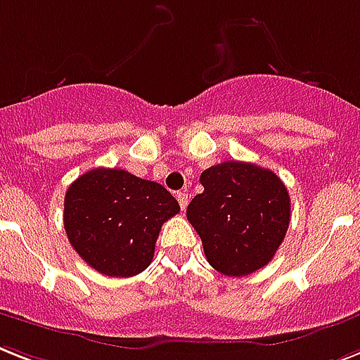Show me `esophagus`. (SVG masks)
I'll list each match as a JSON object with an SVG mask.
<instances>
[{
    "instance_id": "1",
    "label": "esophagus",
    "mask_w": 360,
    "mask_h": 360,
    "mask_svg": "<svg viewBox=\"0 0 360 360\" xmlns=\"http://www.w3.org/2000/svg\"><path fill=\"white\" fill-rule=\"evenodd\" d=\"M176 198H178V204H180V208H182V210L188 208V202H189L188 195L180 191V193H176Z\"/></svg>"
}]
</instances>
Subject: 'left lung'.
Instances as JSON below:
<instances>
[{
  "mask_svg": "<svg viewBox=\"0 0 360 360\" xmlns=\"http://www.w3.org/2000/svg\"><path fill=\"white\" fill-rule=\"evenodd\" d=\"M202 193L189 202L188 221L200 236L210 266L245 277L275 257L290 225V195L269 169L225 162L200 174Z\"/></svg>",
  "mask_w": 360,
  "mask_h": 360,
  "instance_id": "8db88e82",
  "label": "left lung"
}]
</instances>
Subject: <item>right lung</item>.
<instances>
[{
	"instance_id": "1",
	"label": "right lung",
	"mask_w": 360,
	"mask_h": 360,
	"mask_svg": "<svg viewBox=\"0 0 360 360\" xmlns=\"http://www.w3.org/2000/svg\"><path fill=\"white\" fill-rule=\"evenodd\" d=\"M180 212L163 186L124 169H93L65 195L68 241L108 277H134L150 266L162 225Z\"/></svg>"
}]
</instances>
